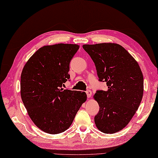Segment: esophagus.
<instances>
[{
  "mask_svg": "<svg viewBox=\"0 0 158 158\" xmlns=\"http://www.w3.org/2000/svg\"><path fill=\"white\" fill-rule=\"evenodd\" d=\"M86 94H87V97H88L89 98L91 97L92 92H91L90 90H87V91H86Z\"/></svg>",
  "mask_w": 158,
  "mask_h": 158,
  "instance_id": "1",
  "label": "esophagus"
}]
</instances>
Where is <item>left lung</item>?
<instances>
[{"label": "left lung", "mask_w": 158, "mask_h": 158, "mask_svg": "<svg viewBox=\"0 0 158 158\" xmlns=\"http://www.w3.org/2000/svg\"><path fill=\"white\" fill-rule=\"evenodd\" d=\"M93 60L100 81L106 82V91L94 96L100 106L95 116L101 132L114 133L123 129L140 104L144 91L143 74L134 58L116 43L83 44Z\"/></svg>", "instance_id": "1"}]
</instances>
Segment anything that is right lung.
Wrapping results in <instances>:
<instances>
[{
	"mask_svg": "<svg viewBox=\"0 0 158 158\" xmlns=\"http://www.w3.org/2000/svg\"><path fill=\"white\" fill-rule=\"evenodd\" d=\"M79 47L63 43L42 47L23 69V102L35 125L49 134H58L69 129L80 106L87 100L85 92L62 88L70 78V61Z\"/></svg>",
	"mask_w": 158,
	"mask_h": 158,
	"instance_id": "add662e5",
	"label": "right lung"
}]
</instances>
